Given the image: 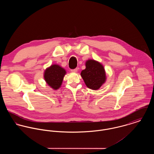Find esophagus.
<instances>
[{"mask_svg": "<svg viewBox=\"0 0 154 154\" xmlns=\"http://www.w3.org/2000/svg\"><path fill=\"white\" fill-rule=\"evenodd\" d=\"M71 72H75V73L77 72H78V68H76V69H72Z\"/></svg>", "mask_w": 154, "mask_h": 154, "instance_id": "34e87169", "label": "esophagus"}]
</instances>
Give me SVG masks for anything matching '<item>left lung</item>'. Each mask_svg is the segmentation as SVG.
Masks as SVG:
<instances>
[{
    "label": "left lung",
    "instance_id": "1",
    "mask_svg": "<svg viewBox=\"0 0 154 154\" xmlns=\"http://www.w3.org/2000/svg\"><path fill=\"white\" fill-rule=\"evenodd\" d=\"M86 68L82 70L81 75L88 88L97 90L106 81V75L104 66L94 60H88Z\"/></svg>",
    "mask_w": 154,
    "mask_h": 154
}]
</instances>
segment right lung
Wrapping results in <instances>:
<instances>
[{"instance_id":"right-lung-1","label":"right lung","mask_w":154,"mask_h":154,"mask_svg":"<svg viewBox=\"0 0 154 154\" xmlns=\"http://www.w3.org/2000/svg\"><path fill=\"white\" fill-rule=\"evenodd\" d=\"M66 70L58 65H52L44 71V78L46 83L54 90L62 85Z\"/></svg>"}]
</instances>
